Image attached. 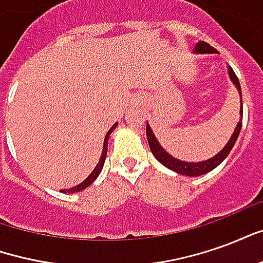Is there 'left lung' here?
I'll return each mask as SVG.
<instances>
[{
	"instance_id": "1",
	"label": "left lung",
	"mask_w": 263,
	"mask_h": 263,
	"mask_svg": "<svg viewBox=\"0 0 263 263\" xmlns=\"http://www.w3.org/2000/svg\"><path fill=\"white\" fill-rule=\"evenodd\" d=\"M194 53H215V49L213 46H210L209 43L205 42H197L196 43V46H194ZM228 74H230V79L231 81L235 84L237 87V90L239 91V96H241V86H239V80H238V77L234 73V70L228 66ZM241 108H242V97H241ZM241 114H242V109H241ZM241 126H242V118L239 120V122L235 126V129L232 132L231 138H230V141L227 142V145L224 148L221 149L218 154L213 156V158H210L207 160H203V162H182V160L176 159V158H173L172 155H169L166 152L165 149L162 148L158 142V139L154 135V132L151 129V126L146 124V138H148V142H149V148L152 151V154L156 159L159 160L160 163L166 167H169L171 171H175L179 175H184V176H201L204 173H209L213 169H215L217 166L220 165L222 160L226 159L228 154L231 152L232 146L235 145L238 139V135H239V131H241Z\"/></svg>"
}]
</instances>
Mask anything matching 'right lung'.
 I'll return each instance as SVG.
<instances>
[{"instance_id":"right-lung-1","label":"right lung","mask_w":263,"mask_h":263,"mask_svg":"<svg viewBox=\"0 0 263 263\" xmlns=\"http://www.w3.org/2000/svg\"><path fill=\"white\" fill-rule=\"evenodd\" d=\"M117 125L118 124H114V125L109 128V131L107 132V135H105V138H104V146H103V152H101V158H100V160H98L97 166L94 167V171L90 173V176L87 177L84 182H81L80 184H77V186H74V187H70V189H65V190H62V193H76V192H81V190H84L86 187H88L90 184H91L98 177V175H100V172H101V169H103L104 166V160H105V158H107V145H108V138H109V134L114 131L115 128H117Z\"/></svg>"}]
</instances>
